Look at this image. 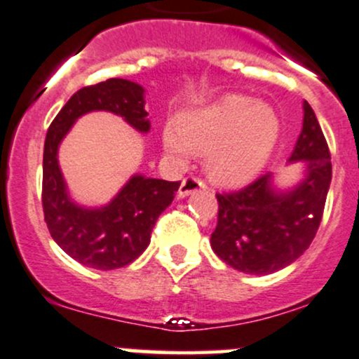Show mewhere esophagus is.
Instances as JSON below:
<instances>
[{"label": "esophagus", "instance_id": "obj_1", "mask_svg": "<svg viewBox=\"0 0 359 359\" xmlns=\"http://www.w3.org/2000/svg\"><path fill=\"white\" fill-rule=\"evenodd\" d=\"M201 189H204V182L203 180H199L197 177H185L182 180V184H180V189H179V196L180 197H187L191 196L192 192L196 191H201Z\"/></svg>", "mask_w": 359, "mask_h": 359}]
</instances>
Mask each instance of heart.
I'll list each match as a JSON object with an SVG mask.
<instances>
[{
	"mask_svg": "<svg viewBox=\"0 0 359 359\" xmlns=\"http://www.w3.org/2000/svg\"><path fill=\"white\" fill-rule=\"evenodd\" d=\"M282 123L266 102L226 96L211 104L187 109L175 125L163 128L165 154L180 165L192 151L204 154V167L217 184L236 187L253 180L277 145Z\"/></svg>",
	"mask_w": 359,
	"mask_h": 359,
	"instance_id": "obj_1",
	"label": "heart"
}]
</instances>
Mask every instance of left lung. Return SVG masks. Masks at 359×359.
Segmentation results:
<instances>
[{"label": "left lung", "instance_id": "1", "mask_svg": "<svg viewBox=\"0 0 359 359\" xmlns=\"http://www.w3.org/2000/svg\"><path fill=\"white\" fill-rule=\"evenodd\" d=\"M302 106V131L288 158L302 163V179L280 189L269 172L241 191L216 194L219 211L211 246L243 273L269 275L294 263L311 246L323 219L331 155L314 109L307 101Z\"/></svg>", "mask_w": 359, "mask_h": 359}]
</instances>
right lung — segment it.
I'll return each instance as SVG.
<instances>
[{
    "label": "right lung",
    "instance_id": "1",
    "mask_svg": "<svg viewBox=\"0 0 359 359\" xmlns=\"http://www.w3.org/2000/svg\"><path fill=\"white\" fill-rule=\"evenodd\" d=\"M93 111L121 116L143 135L150 131L143 86L116 77L77 90L47 131L42 204L50 236L69 257L89 269L114 270L130 265L147 250L151 229L172 204L180 182L135 174L108 204L89 208L76 203L62 175L59 147L74 123Z\"/></svg>",
    "mask_w": 359,
    "mask_h": 359
}]
</instances>
